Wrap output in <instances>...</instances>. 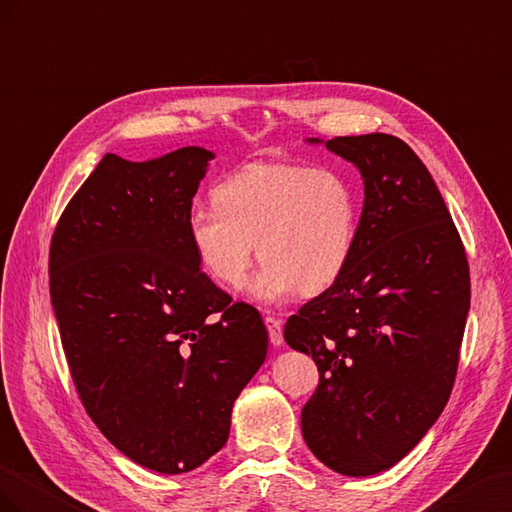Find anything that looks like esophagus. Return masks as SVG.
<instances>
[{"mask_svg": "<svg viewBox=\"0 0 512 512\" xmlns=\"http://www.w3.org/2000/svg\"><path fill=\"white\" fill-rule=\"evenodd\" d=\"M266 328H268V337L272 345H281L283 343V324L276 317H266Z\"/></svg>", "mask_w": 512, "mask_h": 512, "instance_id": "esophagus-1", "label": "esophagus"}]
</instances>
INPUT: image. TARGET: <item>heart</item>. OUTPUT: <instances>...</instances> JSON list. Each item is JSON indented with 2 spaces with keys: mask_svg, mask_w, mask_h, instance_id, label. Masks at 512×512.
I'll list each match as a JSON object with an SVG mask.
<instances>
[{
  "mask_svg": "<svg viewBox=\"0 0 512 512\" xmlns=\"http://www.w3.org/2000/svg\"><path fill=\"white\" fill-rule=\"evenodd\" d=\"M212 203L186 221L201 270L236 289L257 251L264 264L251 291L266 304L328 289L354 255L358 195L339 169L257 160L218 182Z\"/></svg>",
  "mask_w": 512,
  "mask_h": 512,
  "instance_id": "obj_1",
  "label": "heart"
}]
</instances>
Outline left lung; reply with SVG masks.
<instances>
[{"label":"left lung","instance_id":"left-lung-1","mask_svg":"<svg viewBox=\"0 0 512 512\" xmlns=\"http://www.w3.org/2000/svg\"><path fill=\"white\" fill-rule=\"evenodd\" d=\"M326 148L364 180L354 255L283 334L319 371L302 407L306 446L334 472L371 476L401 461L444 410L470 311V266L410 145L373 133L334 137Z\"/></svg>","mask_w":512,"mask_h":512}]
</instances>
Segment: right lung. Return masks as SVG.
<instances>
[{
	"instance_id": "obj_1",
	"label": "right lung",
	"mask_w": 512,
	"mask_h": 512,
	"mask_svg": "<svg viewBox=\"0 0 512 512\" xmlns=\"http://www.w3.org/2000/svg\"><path fill=\"white\" fill-rule=\"evenodd\" d=\"M212 156L107 154L49 248L51 302L85 412L128 459L160 474L191 472L225 446L233 401L268 352L259 311L231 302L188 240Z\"/></svg>"
}]
</instances>
